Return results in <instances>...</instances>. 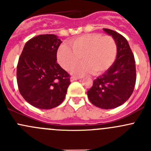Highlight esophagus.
Wrapping results in <instances>:
<instances>
[{"label":"esophagus","instance_id":"1","mask_svg":"<svg viewBox=\"0 0 151 151\" xmlns=\"http://www.w3.org/2000/svg\"><path fill=\"white\" fill-rule=\"evenodd\" d=\"M79 77H71V82H73V81H75V80H79Z\"/></svg>","mask_w":151,"mask_h":151}]
</instances>
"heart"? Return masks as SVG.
Masks as SVG:
<instances>
[{
	"label": "heart",
	"mask_w": 151,
	"mask_h": 151,
	"mask_svg": "<svg viewBox=\"0 0 151 151\" xmlns=\"http://www.w3.org/2000/svg\"><path fill=\"white\" fill-rule=\"evenodd\" d=\"M69 46L62 45L57 51V60L64 69L68 70L77 63L74 73L83 74L91 72L99 74L107 70L115 60L117 45L109 36L88 33L71 41Z\"/></svg>",
	"instance_id": "heart-1"
}]
</instances>
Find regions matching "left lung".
Instances as JSON below:
<instances>
[{"mask_svg":"<svg viewBox=\"0 0 151 151\" xmlns=\"http://www.w3.org/2000/svg\"><path fill=\"white\" fill-rule=\"evenodd\" d=\"M103 30L115 41L116 60L102 75L94 80L87 94L90 101L96 106L109 109L122 105L132 96L136 83V66L126 38L110 29Z\"/></svg>","mask_w":151,"mask_h":151,"instance_id":"left-lung-1","label":"left lung"}]
</instances>
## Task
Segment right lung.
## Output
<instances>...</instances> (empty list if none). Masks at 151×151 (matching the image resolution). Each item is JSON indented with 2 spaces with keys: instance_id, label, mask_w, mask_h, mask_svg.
<instances>
[{
  "instance_id": "right-lung-1",
  "label": "right lung",
  "mask_w": 151,
  "mask_h": 151,
  "mask_svg": "<svg viewBox=\"0 0 151 151\" xmlns=\"http://www.w3.org/2000/svg\"><path fill=\"white\" fill-rule=\"evenodd\" d=\"M61 41L54 34L39 35L25 45L17 67L18 88L36 108L56 107L64 100L70 75L56 62Z\"/></svg>"
}]
</instances>
